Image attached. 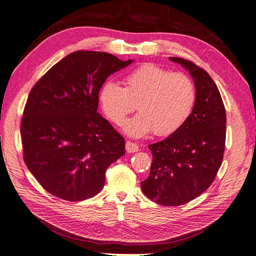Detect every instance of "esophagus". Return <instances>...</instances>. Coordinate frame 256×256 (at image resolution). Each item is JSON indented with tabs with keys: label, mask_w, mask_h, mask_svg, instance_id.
<instances>
[{
	"label": "esophagus",
	"mask_w": 256,
	"mask_h": 256,
	"mask_svg": "<svg viewBox=\"0 0 256 256\" xmlns=\"http://www.w3.org/2000/svg\"><path fill=\"white\" fill-rule=\"evenodd\" d=\"M125 148H126L128 153H135V152L138 150V145L136 143L131 142V140H126L125 142Z\"/></svg>",
	"instance_id": "obj_1"
}]
</instances>
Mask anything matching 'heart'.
Returning <instances> with one entry per match:
<instances>
[{"label":"heart","instance_id":"b5f03b06","mask_svg":"<svg viewBox=\"0 0 256 256\" xmlns=\"http://www.w3.org/2000/svg\"><path fill=\"white\" fill-rule=\"evenodd\" d=\"M99 102L106 118L116 125L138 106L140 114L124 126L131 136H145L150 132L168 136L189 118L196 103V88L187 74L148 62L125 76L123 88L106 81L99 91Z\"/></svg>","mask_w":256,"mask_h":256}]
</instances>
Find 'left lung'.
Masks as SVG:
<instances>
[{"instance_id": "left-lung-1", "label": "left lung", "mask_w": 256, "mask_h": 256, "mask_svg": "<svg viewBox=\"0 0 256 256\" xmlns=\"http://www.w3.org/2000/svg\"><path fill=\"white\" fill-rule=\"evenodd\" d=\"M170 59L192 76L196 103L177 132L148 146L150 172L140 184L146 197L167 206L187 204L210 187L224 160L226 131L224 101L209 74L187 59Z\"/></svg>"}]
</instances>
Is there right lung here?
Instances as JSON below:
<instances>
[{
    "mask_svg": "<svg viewBox=\"0 0 256 256\" xmlns=\"http://www.w3.org/2000/svg\"><path fill=\"white\" fill-rule=\"evenodd\" d=\"M131 62L77 50L32 88L20 122L23 158L50 194L67 201L94 197L106 168L125 154L123 136L96 110L106 79Z\"/></svg>",
    "mask_w": 256,
    "mask_h": 256,
    "instance_id": "right-lung-1",
    "label": "right lung"
}]
</instances>
